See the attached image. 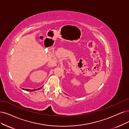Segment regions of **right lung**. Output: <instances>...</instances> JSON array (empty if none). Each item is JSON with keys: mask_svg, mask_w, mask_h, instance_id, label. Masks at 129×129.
Listing matches in <instances>:
<instances>
[{"mask_svg": "<svg viewBox=\"0 0 129 129\" xmlns=\"http://www.w3.org/2000/svg\"><path fill=\"white\" fill-rule=\"evenodd\" d=\"M41 88H38V89H34V90H29V89H24L25 90H26V91H35V90H39V89H41Z\"/></svg>", "mask_w": 129, "mask_h": 129, "instance_id": "1", "label": "right lung"}]
</instances>
